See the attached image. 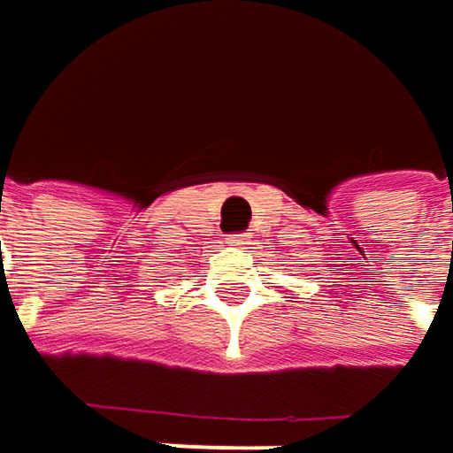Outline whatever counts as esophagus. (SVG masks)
Instances as JSON below:
<instances>
[{"mask_svg":"<svg viewBox=\"0 0 453 453\" xmlns=\"http://www.w3.org/2000/svg\"><path fill=\"white\" fill-rule=\"evenodd\" d=\"M227 243L235 246V249H249L251 235H249V233H230V235H227Z\"/></svg>","mask_w":453,"mask_h":453,"instance_id":"esophagus-1","label":"esophagus"}]
</instances>
